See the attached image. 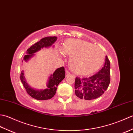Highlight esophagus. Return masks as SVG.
<instances>
[{
  "instance_id": "obj_1",
  "label": "esophagus",
  "mask_w": 133,
  "mask_h": 133,
  "mask_svg": "<svg viewBox=\"0 0 133 133\" xmlns=\"http://www.w3.org/2000/svg\"><path fill=\"white\" fill-rule=\"evenodd\" d=\"M69 75H70V73L69 72V71H66V77H68V76Z\"/></svg>"
}]
</instances>
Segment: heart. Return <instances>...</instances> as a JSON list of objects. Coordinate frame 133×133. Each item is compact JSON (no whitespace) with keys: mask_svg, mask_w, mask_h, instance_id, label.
Returning a JSON list of instances; mask_svg holds the SVG:
<instances>
[{"mask_svg":"<svg viewBox=\"0 0 133 133\" xmlns=\"http://www.w3.org/2000/svg\"><path fill=\"white\" fill-rule=\"evenodd\" d=\"M64 54L70 56V66L74 72L81 75L91 74L103 64L105 54L102 49L90 42L79 39H69L63 46ZM61 55L64 54L61 52Z\"/></svg>","mask_w":133,"mask_h":133,"instance_id":"obj_1","label":"heart"}]
</instances>
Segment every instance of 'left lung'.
<instances>
[{"instance_id":"left-lung-1","label":"left lung","mask_w":133,"mask_h":133,"mask_svg":"<svg viewBox=\"0 0 133 133\" xmlns=\"http://www.w3.org/2000/svg\"><path fill=\"white\" fill-rule=\"evenodd\" d=\"M110 63L106 56L104 66L97 74L90 77H77L75 79V93L77 97L92 100L101 97L110 82Z\"/></svg>"}]
</instances>
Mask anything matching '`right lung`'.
<instances>
[{
	"mask_svg": "<svg viewBox=\"0 0 133 133\" xmlns=\"http://www.w3.org/2000/svg\"><path fill=\"white\" fill-rule=\"evenodd\" d=\"M57 39L56 36H47L41 39L37 43L31 46L27 50V55L24 56L23 60L27 62L35 55V53L43 48L50 47L53 46ZM65 78V71L64 67L56 69L52 74H51L47 82V88L44 90H36L32 88L26 82L24 76L23 71L21 72L20 78L27 94L31 97L37 100H47L52 98L55 94L56 87Z\"/></svg>",
	"mask_w": 133,
	"mask_h": 133,
	"instance_id": "right-lung-1",
	"label": "right lung"
}]
</instances>
